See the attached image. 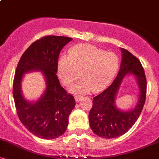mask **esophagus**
<instances>
[{
	"label": "esophagus",
	"instance_id": "1",
	"mask_svg": "<svg viewBox=\"0 0 159 159\" xmlns=\"http://www.w3.org/2000/svg\"><path fill=\"white\" fill-rule=\"evenodd\" d=\"M75 101L77 102H80L82 98H83V96H79V95H77V96H75Z\"/></svg>",
	"mask_w": 159,
	"mask_h": 159
}]
</instances>
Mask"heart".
Listing matches in <instances>:
<instances>
[{
  "mask_svg": "<svg viewBox=\"0 0 159 159\" xmlns=\"http://www.w3.org/2000/svg\"><path fill=\"white\" fill-rule=\"evenodd\" d=\"M120 66L119 57L93 45L81 44L69 50V54L60 57L57 74L62 83L69 87L81 75V81L72 87L77 93L102 90L112 81Z\"/></svg>",
  "mask_w": 159,
  "mask_h": 159,
  "instance_id": "obj_1",
  "label": "heart"
}]
</instances>
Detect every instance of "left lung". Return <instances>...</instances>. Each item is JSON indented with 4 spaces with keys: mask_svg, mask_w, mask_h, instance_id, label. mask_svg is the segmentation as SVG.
Wrapping results in <instances>:
<instances>
[{
    "mask_svg": "<svg viewBox=\"0 0 159 159\" xmlns=\"http://www.w3.org/2000/svg\"><path fill=\"white\" fill-rule=\"evenodd\" d=\"M122 62L113 83L93 100L89 113L90 126L94 134L103 138H115L126 133L139 117L145 103L147 78L139 60L126 49L121 48ZM131 74L136 78L140 90L139 103L134 109L124 111L115 105L116 96L125 76Z\"/></svg>",
    "mask_w": 159,
    "mask_h": 159,
    "instance_id": "8db88e82",
    "label": "left lung"
}]
</instances>
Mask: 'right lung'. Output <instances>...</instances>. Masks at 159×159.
I'll list each match as a JSON object with an SVG mask.
<instances>
[{"instance_id":"add662e5","label":"right lung","mask_w":159,"mask_h":159,"mask_svg":"<svg viewBox=\"0 0 159 159\" xmlns=\"http://www.w3.org/2000/svg\"><path fill=\"white\" fill-rule=\"evenodd\" d=\"M72 40L58 36L36 40L24 52L16 68L12 93L18 116L27 129L42 139L61 136L75 105L74 96L61 87L56 75L60 52ZM30 70L43 71L47 81L45 93L35 103L25 100L20 90L23 74Z\"/></svg>"}]
</instances>
